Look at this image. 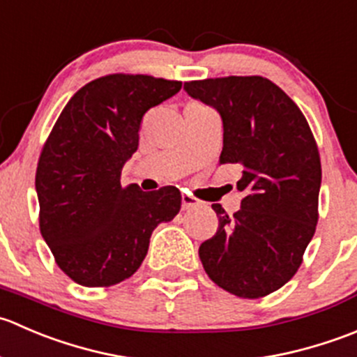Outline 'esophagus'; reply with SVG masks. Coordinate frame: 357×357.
Returning a JSON list of instances; mask_svg holds the SVG:
<instances>
[{
  "mask_svg": "<svg viewBox=\"0 0 357 357\" xmlns=\"http://www.w3.org/2000/svg\"><path fill=\"white\" fill-rule=\"evenodd\" d=\"M196 206H199V201H197L194 196H190V194L183 192L182 194V210H190V208H196Z\"/></svg>",
  "mask_w": 357,
  "mask_h": 357,
  "instance_id": "obj_1",
  "label": "esophagus"
}]
</instances>
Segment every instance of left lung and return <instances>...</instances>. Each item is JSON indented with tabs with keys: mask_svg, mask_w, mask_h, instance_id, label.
Returning a JSON list of instances; mask_svg holds the SVG:
<instances>
[{
	"mask_svg": "<svg viewBox=\"0 0 357 357\" xmlns=\"http://www.w3.org/2000/svg\"><path fill=\"white\" fill-rule=\"evenodd\" d=\"M183 90L220 114V165L243 167L241 208L227 215L220 204H211L218 229L201 243V264L229 294L266 297L294 278L316 231V140L297 104L262 76L189 81Z\"/></svg>",
	"mask_w": 357,
	"mask_h": 357,
	"instance_id": "8db88e82",
	"label": "left lung"
}]
</instances>
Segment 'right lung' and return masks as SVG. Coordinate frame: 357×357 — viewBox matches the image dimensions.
I'll return each mask as SVG.
<instances>
[{
	"label": "right lung",
	"mask_w": 357,
	"mask_h": 357,
	"mask_svg": "<svg viewBox=\"0 0 357 357\" xmlns=\"http://www.w3.org/2000/svg\"><path fill=\"white\" fill-rule=\"evenodd\" d=\"M182 83L109 74L73 95L41 151L36 170L41 236L55 262L83 287H111L146 259L154 229L178 213L177 187H121L139 147L142 118Z\"/></svg>",
	"instance_id": "right-lung-1"
}]
</instances>
